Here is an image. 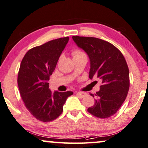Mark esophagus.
Returning a JSON list of instances; mask_svg holds the SVG:
<instances>
[{
  "label": "esophagus",
  "instance_id": "esophagus-1",
  "mask_svg": "<svg viewBox=\"0 0 148 148\" xmlns=\"http://www.w3.org/2000/svg\"><path fill=\"white\" fill-rule=\"evenodd\" d=\"M76 94H78V95L80 96V98H84V97H85L87 95L86 93H85V92H76Z\"/></svg>",
  "mask_w": 148,
  "mask_h": 148
}]
</instances>
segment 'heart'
Wrapping results in <instances>:
<instances>
[{"mask_svg": "<svg viewBox=\"0 0 148 148\" xmlns=\"http://www.w3.org/2000/svg\"><path fill=\"white\" fill-rule=\"evenodd\" d=\"M72 56H73L74 58H75V57H77V56H82V55H85L84 53L82 52L81 50H78V49L74 50L72 52Z\"/></svg>", "mask_w": 148, "mask_h": 148, "instance_id": "1", "label": "heart"}]
</instances>
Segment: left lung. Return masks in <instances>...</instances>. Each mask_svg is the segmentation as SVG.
<instances>
[{"mask_svg": "<svg viewBox=\"0 0 148 148\" xmlns=\"http://www.w3.org/2000/svg\"><path fill=\"white\" fill-rule=\"evenodd\" d=\"M90 60L89 78L102 80L93 106L88 112L98 118H107L116 113L126 98L130 88L129 69L122 53L115 46L94 37L72 36Z\"/></svg>", "mask_w": 148, "mask_h": 148, "instance_id": "8db88e82", "label": "left lung"}]
</instances>
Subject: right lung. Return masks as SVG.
Returning <instances> with one entry per match:
<instances>
[{
  "label": "right lung",
  "instance_id": "add662e5",
  "mask_svg": "<svg viewBox=\"0 0 148 148\" xmlns=\"http://www.w3.org/2000/svg\"><path fill=\"white\" fill-rule=\"evenodd\" d=\"M68 40V36L52 40L31 48L20 66L17 82L22 100L30 113L41 122L58 118L67 98L73 94L70 91L52 94L48 83Z\"/></svg>",
  "mask_w": 148,
  "mask_h": 148
}]
</instances>
